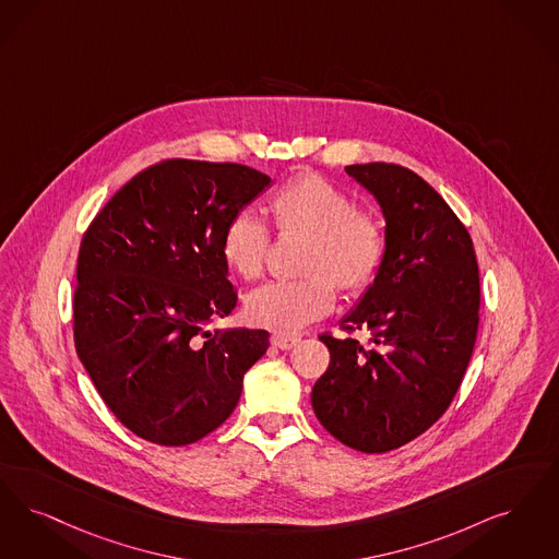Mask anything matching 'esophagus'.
Instances as JSON below:
<instances>
[{
	"label": "esophagus",
	"mask_w": 559,
	"mask_h": 559,
	"mask_svg": "<svg viewBox=\"0 0 559 559\" xmlns=\"http://www.w3.org/2000/svg\"><path fill=\"white\" fill-rule=\"evenodd\" d=\"M270 341H272V345L278 347V349H290V347H295V345L299 343L297 336L283 335V333H274Z\"/></svg>",
	"instance_id": "34e87169"
}]
</instances>
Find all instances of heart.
Instances as JSON below:
<instances>
[{
    "mask_svg": "<svg viewBox=\"0 0 559 559\" xmlns=\"http://www.w3.org/2000/svg\"><path fill=\"white\" fill-rule=\"evenodd\" d=\"M269 212L281 233L308 237L304 272L295 281H272L246 297L247 318L255 326L295 333L322 318L335 304V285L358 290L382 266L386 237L374 214L356 210L354 200L333 182L306 175L285 182L269 198ZM226 266L253 281L266 266L270 228L255 212L241 210L224 226Z\"/></svg>",
    "mask_w": 559,
    "mask_h": 559,
    "instance_id": "b5f03b06",
    "label": "heart"
}]
</instances>
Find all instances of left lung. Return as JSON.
Instances as JSON below:
<instances>
[{"instance_id": "8db88e82", "label": "left lung", "mask_w": 559, "mask_h": 559, "mask_svg": "<svg viewBox=\"0 0 559 559\" xmlns=\"http://www.w3.org/2000/svg\"><path fill=\"white\" fill-rule=\"evenodd\" d=\"M345 173L379 201L386 251L341 320L370 343L320 336L331 364L312 407L343 445L384 453L435 425L462 384L478 331V264L466 226L416 173L384 162Z\"/></svg>"}]
</instances>
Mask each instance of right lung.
Wrapping results in <instances>:
<instances>
[{"instance_id":"right-lung-1","label":"right lung","mask_w":559,"mask_h":559,"mask_svg":"<svg viewBox=\"0 0 559 559\" xmlns=\"http://www.w3.org/2000/svg\"><path fill=\"white\" fill-rule=\"evenodd\" d=\"M270 177L243 164L164 159L129 180L93 218L79 251L74 345L136 437L195 443L233 414L266 331L207 324L233 312L223 230Z\"/></svg>"}]
</instances>
